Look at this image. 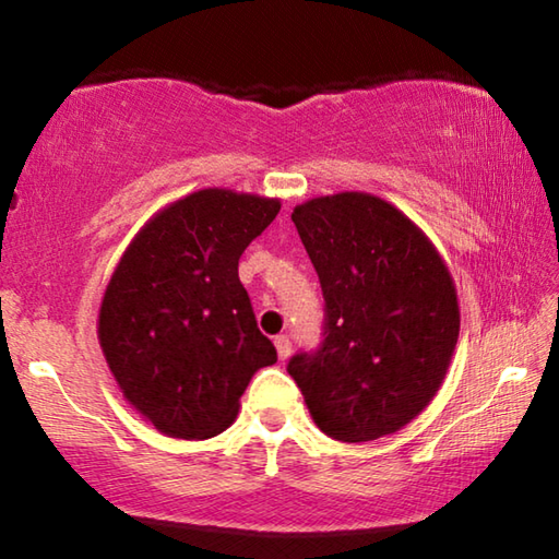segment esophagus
Here are the masks:
<instances>
[{"label":"esophagus","instance_id":"obj_1","mask_svg":"<svg viewBox=\"0 0 559 559\" xmlns=\"http://www.w3.org/2000/svg\"><path fill=\"white\" fill-rule=\"evenodd\" d=\"M273 345H276L281 359H288V355H290V340H288V335H276V337H273Z\"/></svg>","mask_w":559,"mask_h":559}]
</instances>
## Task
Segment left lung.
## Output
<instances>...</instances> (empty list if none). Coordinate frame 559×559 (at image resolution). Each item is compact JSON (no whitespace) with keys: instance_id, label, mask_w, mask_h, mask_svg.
<instances>
[{"instance_id":"8db88e82","label":"left lung","mask_w":559,"mask_h":559,"mask_svg":"<svg viewBox=\"0 0 559 559\" xmlns=\"http://www.w3.org/2000/svg\"><path fill=\"white\" fill-rule=\"evenodd\" d=\"M325 298V340L288 374L318 429L374 441L427 409L456 349L461 313L447 261L394 204L340 192L290 214Z\"/></svg>"}]
</instances>
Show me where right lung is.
Wrapping results in <instances>:
<instances>
[{
    "instance_id": "right-lung-1",
    "label": "right lung",
    "mask_w": 559,
    "mask_h": 559,
    "mask_svg": "<svg viewBox=\"0 0 559 559\" xmlns=\"http://www.w3.org/2000/svg\"><path fill=\"white\" fill-rule=\"evenodd\" d=\"M281 200L200 189L167 204L122 253L103 293L98 343L126 402L173 439L229 429L276 347L239 281L246 246Z\"/></svg>"
}]
</instances>
